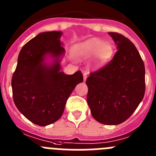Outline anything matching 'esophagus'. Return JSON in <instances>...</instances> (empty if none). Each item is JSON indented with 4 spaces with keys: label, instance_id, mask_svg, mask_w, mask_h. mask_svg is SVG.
I'll return each mask as SVG.
<instances>
[{
    "label": "esophagus",
    "instance_id": "obj_1",
    "mask_svg": "<svg viewBox=\"0 0 156 156\" xmlns=\"http://www.w3.org/2000/svg\"><path fill=\"white\" fill-rule=\"evenodd\" d=\"M87 77H88V73L85 72V73L83 74V78H84V81H85V80H86Z\"/></svg>",
    "mask_w": 156,
    "mask_h": 156
}]
</instances>
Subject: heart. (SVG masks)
<instances>
[{
    "label": "heart",
    "instance_id": "b5f03b06",
    "mask_svg": "<svg viewBox=\"0 0 156 156\" xmlns=\"http://www.w3.org/2000/svg\"><path fill=\"white\" fill-rule=\"evenodd\" d=\"M73 53L78 59H87L93 56L92 66L99 67L111 58L113 48L108 42H103L99 39H89L75 45Z\"/></svg>",
    "mask_w": 156,
    "mask_h": 156
}]
</instances>
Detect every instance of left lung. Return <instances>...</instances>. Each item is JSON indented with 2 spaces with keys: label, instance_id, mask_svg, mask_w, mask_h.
<instances>
[{
  "label": "left lung",
  "instance_id": "1",
  "mask_svg": "<svg viewBox=\"0 0 156 156\" xmlns=\"http://www.w3.org/2000/svg\"><path fill=\"white\" fill-rule=\"evenodd\" d=\"M118 51L107 65L90 73L87 102L96 121L119 125L127 120L143 99L145 65L134 44L122 34L109 32Z\"/></svg>",
  "mask_w": 156,
  "mask_h": 156
}]
</instances>
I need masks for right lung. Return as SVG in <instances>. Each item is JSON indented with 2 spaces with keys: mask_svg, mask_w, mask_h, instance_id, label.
Segmentation results:
<instances>
[{
  "mask_svg": "<svg viewBox=\"0 0 156 156\" xmlns=\"http://www.w3.org/2000/svg\"><path fill=\"white\" fill-rule=\"evenodd\" d=\"M61 31L40 33L23 46L11 80L13 99L19 112L40 126L62 117L70 94L83 81L81 71L73 75L61 71L60 57L65 53ZM50 54L52 65L44 62Z\"/></svg>",
  "mask_w": 156,
  "mask_h": 156,
  "instance_id": "1",
  "label": "right lung"
}]
</instances>
